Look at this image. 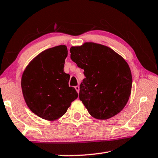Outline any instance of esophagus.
<instances>
[{"label": "esophagus", "mask_w": 158, "mask_h": 158, "mask_svg": "<svg viewBox=\"0 0 158 158\" xmlns=\"http://www.w3.org/2000/svg\"><path fill=\"white\" fill-rule=\"evenodd\" d=\"M74 88H75V89L77 91V93H79V85H77V86H75Z\"/></svg>", "instance_id": "34e87169"}]
</instances>
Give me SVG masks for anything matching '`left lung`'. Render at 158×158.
Segmentation results:
<instances>
[{
  "instance_id": "8db88e82",
  "label": "left lung",
  "mask_w": 158,
  "mask_h": 158,
  "mask_svg": "<svg viewBox=\"0 0 158 158\" xmlns=\"http://www.w3.org/2000/svg\"><path fill=\"white\" fill-rule=\"evenodd\" d=\"M70 58L84 70L79 100L95 118L106 120L126 105L132 78L126 61L105 45L85 42L70 48Z\"/></svg>"
}]
</instances>
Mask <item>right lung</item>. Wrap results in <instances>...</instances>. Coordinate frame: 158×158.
Here are the masks:
<instances>
[{
    "mask_svg": "<svg viewBox=\"0 0 158 158\" xmlns=\"http://www.w3.org/2000/svg\"><path fill=\"white\" fill-rule=\"evenodd\" d=\"M68 56L65 45L41 52L26 67L21 77V89L26 105L37 116L54 121L63 116L78 97L69 87V74L63 70Z\"/></svg>",
    "mask_w": 158,
    "mask_h": 158,
    "instance_id": "right-lung-1",
    "label": "right lung"
}]
</instances>
